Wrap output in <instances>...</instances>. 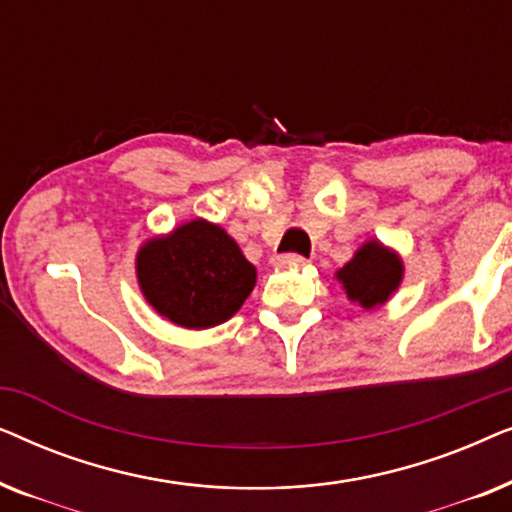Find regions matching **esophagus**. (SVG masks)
Wrapping results in <instances>:
<instances>
[{"label": "esophagus", "mask_w": 512, "mask_h": 512, "mask_svg": "<svg viewBox=\"0 0 512 512\" xmlns=\"http://www.w3.org/2000/svg\"><path fill=\"white\" fill-rule=\"evenodd\" d=\"M307 261L303 256H296V254H289V256H277L272 258V268L282 270V268H291V270H300L305 268Z\"/></svg>", "instance_id": "obj_1"}]
</instances>
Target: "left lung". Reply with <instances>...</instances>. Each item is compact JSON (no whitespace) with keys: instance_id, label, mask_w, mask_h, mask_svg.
Instances as JSON below:
<instances>
[{"instance_id":"obj_1","label":"left lung","mask_w":512,"mask_h":512,"mask_svg":"<svg viewBox=\"0 0 512 512\" xmlns=\"http://www.w3.org/2000/svg\"><path fill=\"white\" fill-rule=\"evenodd\" d=\"M403 272V258L396 249L380 240H368L335 272V279L352 303H359L363 310H375L398 291Z\"/></svg>"}]
</instances>
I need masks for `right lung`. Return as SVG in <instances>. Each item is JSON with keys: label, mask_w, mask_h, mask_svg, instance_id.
Wrapping results in <instances>:
<instances>
[{"label": "right lung", "mask_w": 512, "mask_h": 512, "mask_svg": "<svg viewBox=\"0 0 512 512\" xmlns=\"http://www.w3.org/2000/svg\"><path fill=\"white\" fill-rule=\"evenodd\" d=\"M139 291L160 317L188 331L228 321L256 286V268L226 230L184 221L137 249Z\"/></svg>", "instance_id": "1"}]
</instances>
